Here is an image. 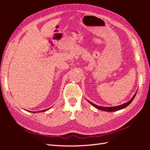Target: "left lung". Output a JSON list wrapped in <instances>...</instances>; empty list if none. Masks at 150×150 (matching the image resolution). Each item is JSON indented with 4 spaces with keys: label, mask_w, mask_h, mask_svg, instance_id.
I'll return each mask as SVG.
<instances>
[{
    "label": "left lung",
    "mask_w": 150,
    "mask_h": 150,
    "mask_svg": "<svg viewBox=\"0 0 150 150\" xmlns=\"http://www.w3.org/2000/svg\"><path fill=\"white\" fill-rule=\"evenodd\" d=\"M137 93H135V94L133 96V97L132 98V99H131L130 101H129L128 102H127L125 104H121V105H120V106H114V107H103V106H98L96 105V104H94V103L90 102L88 100V101L91 104H92V105L93 106H94L95 108H96L97 109H98V110H102V111H109V112H112V111H118V110H122V109L123 108H125L126 107L128 106L129 104L133 101V100L134 99L136 94H137Z\"/></svg>",
    "instance_id": "obj_1"
}]
</instances>
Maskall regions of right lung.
Here are the masks:
<instances>
[{"mask_svg": "<svg viewBox=\"0 0 150 150\" xmlns=\"http://www.w3.org/2000/svg\"><path fill=\"white\" fill-rule=\"evenodd\" d=\"M49 109H47V110H42V111H37V112H44V111H47V110H48ZM30 112H33V111H30Z\"/></svg>", "mask_w": 150, "mask_h": 150, "instance_id": "right-lung-1", "label": "right lung"}]
</instances>
